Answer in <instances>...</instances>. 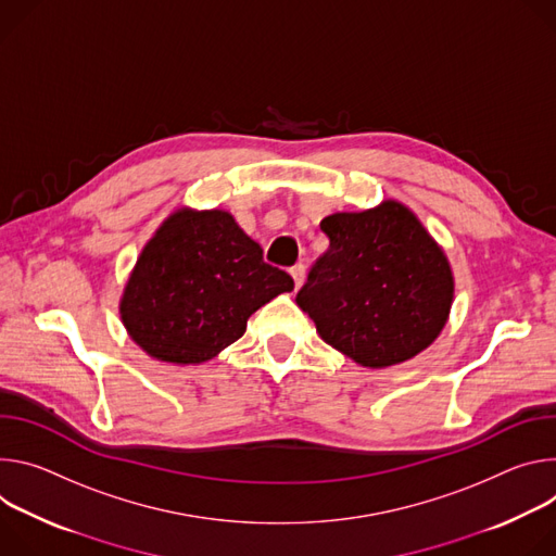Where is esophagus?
<instances>
[{"label": "esophagus", "instance_id": "esophagus-1", "mask_svg": "<svg viewBox=\"0 0 556 556\" xmlns=\"http://www.w3.org/2000/svg\"><path fill=\"white\" fill-rule=\"evenodd\" d=\"M289 274H291V278H293L295 289H300V287H302V282H304V265H302V263L293 265V267L289 269Z\"/></svg>", "mask_w": 556, "mask_h": 556}]
</instances>
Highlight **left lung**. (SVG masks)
Wrapping results in <instances>:
<instances>
[{
  "label": "left lung",
  "mask_w": 556,
  "mask_h": 556,
  "mask_svg": "<svg viewBox=\"0 0 556 556\" xmlns=\"http://www.w3.org/2000/svg\"><path fill=\"white\" fill-rule=\"evenodd\" d=\"M329 250L312 265L295 302L320 338L362 366L404 362L433 342L453 302L444 252L415 214L387 201L327 216Z\"/></svg>",
  "instance_id": "left-lung-1"
}]
</instances>
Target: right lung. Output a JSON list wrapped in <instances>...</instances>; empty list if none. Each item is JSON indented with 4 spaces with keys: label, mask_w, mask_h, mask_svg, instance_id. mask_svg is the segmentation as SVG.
Returning <instances> with one entry per match:
<instances>
[{
    "label": "right lung",
    "mask_w": 556,
    "mask_h": 556,
    "mask_svg": "<svg viewBox=\"0 0 556 556\" xmlns=\"http://www.w3.org/2000/svg\"><path fill=\"white\" fill-rule=\"evenodd\" d=\"M287 271L223 210L172 214L146 244L121 300V320L152 357L199 364L236 342L250 316L291 291Z\"/></svg>",
    "instance_id": "right-lung-1"
}]
</instances>
